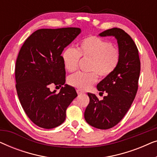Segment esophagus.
Listing matches in <instances>:
<instances>
[{"label":"esophagus","instance_id":"34e87169","mask_svg":"<svg viewBox=\"0 0 157 157\" xmlns=\"http://www.w3.org/2000/svg\"><path fill=\"white\" fill-rule=\"evenodd\" d=\"M76 92H77V94H81L84 93V92H83V91H81V90H79V89H77Z\"/></svg>","mask_w":157,"mask_h":157}]
</instances>
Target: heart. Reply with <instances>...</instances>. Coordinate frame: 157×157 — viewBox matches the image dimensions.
<instances>
[{"label": "heart", "instance_id": "obj_1", "mask_svg": "<svg viewBox=\"0 0 157 157\" xmlns=\"http://www.w3.org/2000/svg\"><path fill=\"white\" fill-rule=\"evenodd\" d=\"M90 59L89 73L76 72L68 78L71 86L81 90L89 89L98 80L110 76L117 69L121 52L112 43L96 36H89L79 43L78 50L71 47L64 49L61 55L64 67L68 71L77 69L80 58Z\"/></svg>", "mask_w": 157, "mask_h": 157}]
</instances>
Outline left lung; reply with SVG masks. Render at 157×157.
Returning <instances> with one entry per match:
<instances>
[{"label":"left lung","mask_w":157,"mask_h":157,"mask_svg":"<svg viewBox=\"0 0 157 157\" xmlns=\"http://www.w3.org/2000/svg\"><path fill=\"white\" fill-rule=\"evenodd\" d=\"M99 36L117 38L121 59L117 69L97 85L101 93H107L104 99L99 100L95 94L88 93L90 101L84 118L94 127L108 129L119 123L132 106L138 90L141 62L136 45L124 30L113 28Z\"/></svg>","instance_id":"8db88e82"}]
</instances>
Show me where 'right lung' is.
<instances>
[{"instance_id": "obj_1", "label": "right lung", "mask_w": 157, "mask_h": 157, "mask_svg": "<svg viewBox=\"0 0 157 157\" xmlns=\"http://www.w3.org/2000/svg\"><path fill=\"white\" fill-rule=\"evenodd\" d=\"M81 31L79 28L37 30L20 49L15 68L17 94L25 113L39 127L61 125L66 109L77 96L74 87L64 84L61 53ZM51 84L64 86L56 93L50 91Z\"/></svg>"}]
</instances>
